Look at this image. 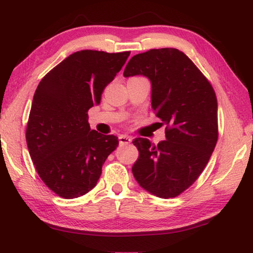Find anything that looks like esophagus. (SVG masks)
<instances>
[{
	"mask_svg": "<svg viewBox=\"0 0 253 253\" xmlns=\"http://www.w3.org/2000/svg\"><path fill=\"white\" fill-rule=\"evenodd\" d=\"M119 141H120L121 145H127V144H130V142H131V138L127 137V135L122 134V135H120V137H119Z\"/></svg>",
	"mask_w": 253,
	"mask_h": 253,
	"instance_id": "1",
	"label": "esophagus"
}]
</instances>
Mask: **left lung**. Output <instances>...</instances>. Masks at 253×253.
I'll list each match as a JSON object with an SVG mask.
<instances>
[{"label":"left lung","mask_w":253,"mask_h":253,"mask_svg":"<svg viewBox=\"0 0 253 253\" xmlns=\"http://www.w3.org/2000/svg\"><path fill=\"white\" fill-rule=\"evenodd\" d=\"M124 78L142 75L152 84V108L166 124V139L132 141L139 156L132 173L140 187L161 199L190 187L218 140V104L213 87L184 52L173 47L135 54Z\"/></svg>","instance_id":"left-lung-1"}]
</instances>
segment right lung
<instances>
[{"instance_id": "1", "label": "right lung", "mask_w": 253, "mask_h": 253, "mask_svg": "<svg viewBox=\"0 0 253 253\" xmlns=\"http://www.w3.org/2000/svg\"><path fill=\"white\" fill-rule=\"evenodd\" d=\"M129 56L130 51H78L39 83L27 123V147L40 178L64 199L90 192L119 146L115 135L90 129L87 111L100 104L102 91Z\"/></svg>"}]
</instances>
